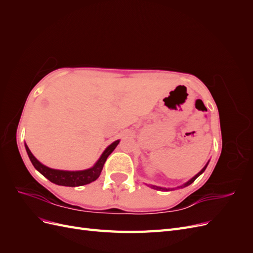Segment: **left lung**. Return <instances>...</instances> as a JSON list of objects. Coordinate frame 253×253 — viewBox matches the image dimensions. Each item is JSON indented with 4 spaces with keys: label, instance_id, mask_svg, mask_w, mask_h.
Listing matches in <instances>:
<instances>
[{
    "label": "left lung",
    "instance_id": "left-lung-1",
    "mask_svg": "<svg viewBox=\"0 0 253 253\" xmlns=\"http://www.w3.org/2000/svg\"><path fill=\"white\" fill-rule=\"evenodd\" d=\"M208 164H209V162L208 163H207L206 164V166L203 168V169L200 171V172H198L195 176H193V177L192 178H191V179H189L187 182H185V183H183V185H181V186H179V187H177V188H175V189H179V188H185V187H187V186H189V185H191V183H192L197 177H198V176H200L201 174H203L204 173V171L206 170V168H207V166H208ZM149 187H151L152 189H155V190H160V191H170V190H174L173 188H163V187H158V186H154V185H151V186H149Z\"/></svg>",
    "mask_w": 253,
    "mask_h": 253
}]
</instances>
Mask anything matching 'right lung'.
Segmentation results:
<instances>
[{
	"label": "right lung",
	"mask_w": 253,
	"mask_h": 253,
	"mask_svg": "<svg viewBox=\"0 0 253 253\" xmlns=\"http://www.w3.org/2000/svg\"><path fill=\"white\" fill-rule=\"evenodd\" d=\"M119 139L111 143L108 148H106L101 154L100 158L97 160V163L86 170L81 171H64V170H56L51 169L46 166L41 164L38 160L33 153L30 152L27 144L25 143V149L28 154V157L32 162L33 166L36 168V170L39 171L44 177H46L49 181L56 183L59 186H65V187H79L83 185H87L91 181H95L101 174V171L103 169V165L106 162V158L109 157L111 153L116 149V147L119 143Z\"/></svg>",
	"instance_id": "obj_1"
}]
</instances>
